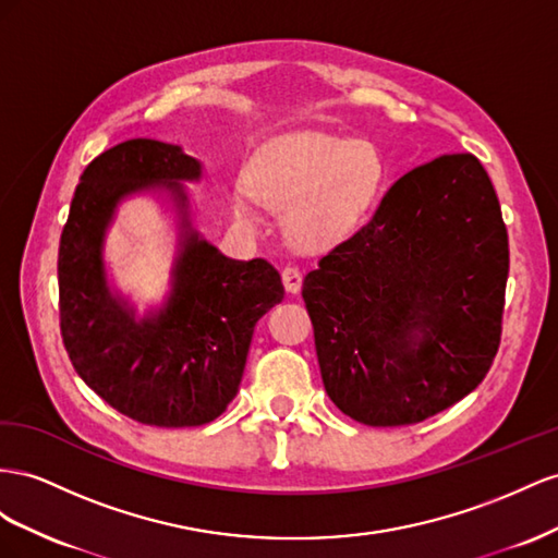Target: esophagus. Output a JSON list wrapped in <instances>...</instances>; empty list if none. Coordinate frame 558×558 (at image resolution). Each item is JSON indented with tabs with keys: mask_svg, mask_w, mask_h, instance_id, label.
I'll use <instances>...</instances> for the list:
<instances>
[{
	"mask_svg": "<svg viewBox=\"0 0 558 558\" xmlns=\"http://www.w3.org/2000/svg\"><path fill=\"white\" fill-rule=\"evenodd\" d=\"M282 284H284V290L292 292V294H296L301 290V274H299L296 266H284L282 268Z\"/></svg>",
	"mask_w": 558,
	"mask_h": 558,
	"instance_id": "34e87169",
	"label": "esophagus"
}]
</instances>
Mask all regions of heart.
<instances>
[{"label":"heart","instance_id":"1","mask_svg":"<svg viewBox=\"0 0 558 558\" xmlns=\"http://www.w3.org/2000/svg\"><path fill=\"white\" fill-rule=\"evenodd\" d=\"M386 182L384 154L369 140L292 133L270 140L235 191V215L254 221L259 203L288 210V229L306 243H323L353 229Z\"/></svg>","mask_w":558,"mask_h":558}]
</instances>
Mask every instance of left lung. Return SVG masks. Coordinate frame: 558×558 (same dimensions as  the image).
<instances>
[{
    "mask_svg": "<svg viewBox=\"0 0 558 558\" xmlns=\"http://www.w3.org/2000/svg\"><path fill=\"white\" fill-rule=\"evenodd\" d=\"M507 274L500 203L472 154L402 174L304 278L329 400L374 427L463 400L498 353Z\"/></svg>",
    "mask_w": 558,
    "mask_h": 558,
    "instance_id": "obj_1",
    "label": "left lung"
}]
</instances>
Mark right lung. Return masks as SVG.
Returning a JSON list of instances; mask_svg holds the SVG:
<instances>
[{
  "instance_id": "obj_1",
  "label": "right lung",
  "mask_w": 558,
  "mask_h": 558,
  "mask_svg": "<svg viewBox=\"0 0 558 558\" xmlns=\"http://www.w3.org/2000/svg\"><path fill=\"white\" fill-rule=\"evenodd\" d=\"M201 163L178 145L137 137L86 166L58 250L60 333L84 384L123 416L191 427L225 413L241 386L254 325L280 304V274L266 259H229L189 229L182 180ZM163 183L183 208V250L163 312L137 324L110 296L101 238L116 203Z\"/></svg>"
}]
</instances>
